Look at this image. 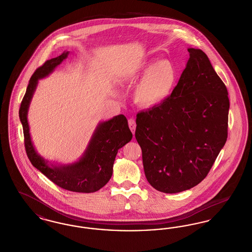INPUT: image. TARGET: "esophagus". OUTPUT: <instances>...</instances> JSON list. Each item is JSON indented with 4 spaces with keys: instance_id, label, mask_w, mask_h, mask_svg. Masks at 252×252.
<instances>
[{
    "instance_id": "esophagus-1",
    "label": "esophagus",
    "mask_w": 252,
    "mask_h": 252,
    "mask_svg": "<svg viewBox=\"0 0 252 252\" xmlns=\"http://www.w3.org/2000/svg\"><path fill=\"white\" fill-rule=\"evenodd\" d=\"M128 126H129V128L131 130L133 135L135 133V129H136V122L133 120V119H129L128 120Z\"/></svg>"
}]
</instances>
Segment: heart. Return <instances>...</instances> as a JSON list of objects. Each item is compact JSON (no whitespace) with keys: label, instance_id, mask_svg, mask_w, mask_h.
Returning a JSON list of instances; mask_svg holds the SVG:
<instances>
[{"label":"heart","instance_id":"b5f03b06","mask_svg":"<svg viewBox=\"0 0 252 252\" xmlns=\"http://www.w3.org/2000/svg\"><path fill=\"white\" fill-rule=\"evenodd\" d=\"M177 70L169 60L146 59L132 75V81L143 76L134 90V100L144 108L160 104L170 95L177 81Z\"/></svg>","mask_w":252,"mask_h":252}]
</instances>
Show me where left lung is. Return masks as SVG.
<instances>
[{
  "mask_svg": "<svg viewBox=\"0 0 252 252\" xmlns=\"http://www.w3.org/2000/svg\"><path fill=\"white\" fill-rule=\"evenodd\" d=\"M189 60L171 95L137 114L146 180L158 191L189 190L206 178L228 138V91L207 55Z\"/></svg>",
  "mask_w": 252,
  "mask_h": 252,
  "instance_id": "1",
  "label": "left lung"
}]
</instances>
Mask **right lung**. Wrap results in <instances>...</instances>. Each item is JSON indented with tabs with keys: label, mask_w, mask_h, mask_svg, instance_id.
<instances>
[{
	"label": "right lung",
	"mask_w": 252,
	"mask_h": 252,
	"mask_svg": "<svg viewBox=\"0 0 252 252\" xmlns=\"http://www.w3.org/2000/svg\"><path fill=\"white\" fill-rule=\"evenodd\" d=\"M69 53L65 51L60 57L47 60L36 69L29 80L19 110L24 128V145L33 166L60 188L72 192H94L108 183L112 176V167L118 150L131 141L132 133L125 115L120 114L99 123L81 158L69 164H55L36 152L27 120L28 109L38 80L52 73L57 66L67 59Z\"/></svg>",
	"instance_id": "1"
}]
</instances>
